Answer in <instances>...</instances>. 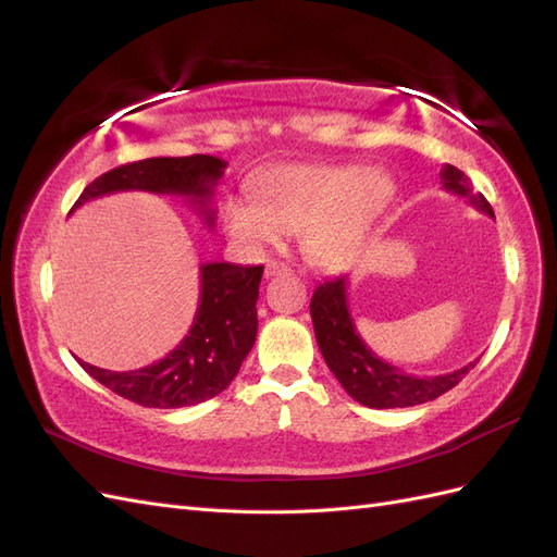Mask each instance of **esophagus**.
<instances>
[{
  "mask_svg": "<svg viewBox=\"0 0 557 557\" xmlns=\"http://www.w3.org/2000/svg\"><path fill=\"white\" fill-rule=\"evenodd\" d=\"M288 272H290V267L285 264V262H278V260H269V262L264 264V276H267V278L288 274Z\"/></svg>",
  "mask_w": 557,
  "mask_h": 557,
  "instance_id": "esophagus-1",
  "label": "esophagus"
}]
</instances>
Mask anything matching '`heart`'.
<instances>
[{
    "instance_id": "1",
    "label": "heart",
    "mask_w": 557,
    "mask_h": 557,
    "mask_svg": "<svg viewBox=\"0 0 557 557\" xmlns=\"http://www.w3.org/2000/svg\"><path fill=\"white\" fill-rule=\"evenodd\" d=\"M393 195L395 183L383 172L339 164L278 166L260 178L258 201H230L225 230L248 250L276 244L283 232H301L307 260L334 272L358 258Z\"/></svg>"
}]
</instances>
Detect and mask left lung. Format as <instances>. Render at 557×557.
<instances>
[{
  "mask_svg": "<svg viewBox=\"0 0 557 557\" xmlns=\"http://www.w3.org/2000/svg\"><path fill=\"white\" fill-rule=\"evenodd\" d=\"M444 188L453 195L467 197L469 205L495 218L493 207L481 193H474L471 181L458 170L446 164L442 170ZM348 276H334L320 283L311 297V320L320 352L330 372L344 385V391L369 409H401L416 404L432 401L458 385L469 369L479 362H469L442 376H413L399 367L383 362L372 348L360 339L348 311Z\"/></svg>",
  "mask_w": 557,
  "mask_h": 557,
  "instance_id": "8db88e82",
  "label": "left lung"
}]
</instances>
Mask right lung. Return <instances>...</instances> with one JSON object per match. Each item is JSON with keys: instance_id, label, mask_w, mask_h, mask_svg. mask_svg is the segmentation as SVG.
<instances>
[{"instance_id": "add662e5", "label": "right lung", "mask_w": 557, "mask_h": 557, "mask_svg": "<svg viewBox=\"0 0 557 557\" xmlns=\"http://www.w3.org/2000/svg\"><path fill=\"white\" fill-rule=\"evenodd\" d=\"M225 166V160L213 156L129 162L95 178L81 193L74 209L90 199L125 190L181 195L188 197L201 221L213 227L215 211L209 207V201L218 181L223 178ZM262 272V264L205 262L199 267L201 290L193 327L170 356L134 372H109V369L78 360L81 367L115 395L150 409L193 407V404L215 397L239 374L244 358L256 344V301Z\"/></svg>"}]
</instances>
